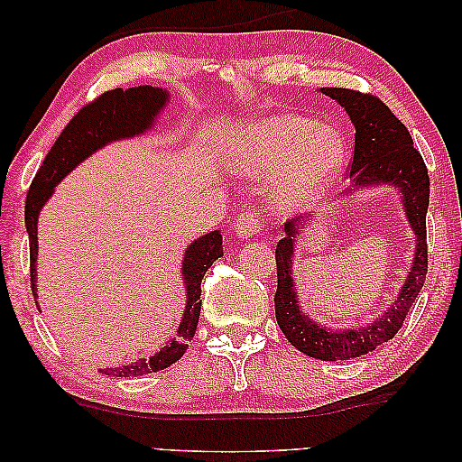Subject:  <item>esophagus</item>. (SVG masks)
Wrapping results in <instances>:
<instances>
[{"mask_svg": "<svg viewBox=\"0 0 462 462\" xmlns=\"http://www.w3.org/2000/svg\"><path fill=\"white\" fill-rule=\"evenodd\" d=\"M261 229H263L261 214L254 212V210L242 212L236 218V225H233V231H236V236L242 237V239L254 236V233H258Z\"/></svg>", "mask_w": 462, "mask_h": 462, "instance_id": "34e87169", "label": "esophagus"}]
</instances>
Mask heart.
<instances>
[{
	"mask_svg": "<svg viewBox=\"0 0 462 462\" xmlns=\"http://www.w3.org/2000/svg\"><path fill=\"white\" fill-rule=\"evenodd\" d=\"M233 163L239 172L277 170L275 204L305 210L318 204L337 182L346 157L343 132L318 125L300 113H282L239 125L233 134Z\"/></svg>",
	"mask_w": 462,
	"mask_h": 462,
	"instance_id": "1",
	"label": "heart"
}]
</instances>
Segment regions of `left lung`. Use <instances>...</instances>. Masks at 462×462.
<instances>
[{
    "mask_svg": "<svg viewBox=\"0 0 462 462\" xmlns=\"http://www.w3.org/2000/svg\"><path fill=\"white\" fill-rule=\"evenodd\" d=\"M321 94L343 106L356 125V147L349 179L353 187L393 185L400 189L402 204L408 223L416 236L414 261L408 269V277L381 318L370 326L356 330H328L318 321L302 313L300 300L294 290L292 256L296 237L309 220H288L283 236L275 248L277 264V292L275 318L283 337L292 346L309 357L324 362H345L374 351L402 330L403 319L419 296L427 277V208H429V174L419 151L414 149L412 136L406 125L397 119L381 98L349 88H321Z\"/></svg>",
    "mask_w": 462,
    "mask_h": 462,
    "instance_id": "left-lung-1",
    "label": "left lung"
}]
</instances>
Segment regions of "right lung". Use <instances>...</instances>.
Wrapping results in <instances>:
<instances>
[{
  "mask_svg": "<svg viewBox=\"0 0 462 462\" xmlns=\"http://www.w3.org/2000/svg\"><path fill=\"white\" fill-rule=\"evenodd\" d=\"M170 100V94L162 88L138 86V88H116L100 94L90 105L81 106L75 113L71 122L65 125L60 136L56 138L52 149L48 151L46 160L37 170L33 182H31L27 193V204H24V225L29 233V256H31V290L37 299V218L43 204L54 193V187L79 166L86 157L94 151L103 149L105 144L122 138H134L143 132L151 130L157 113H160ZM223 256V236L218 231L206 233L189 244L185 250V261H182V282L187 290V307L182 319L176 330L174 338H170L166 346L153 353L149 359H136L134 364L119 365V368H105L103 374L113 376H143L149 372H160L172 365L176 359L185 356L189 343L195 337L201 311V280L206 271L212 267L217 258ZM37 305V300H35ZM40 309V305H37Z\"/></svg>",
  "mask_w": 462,
  "mask_h": 462,
  "instance_id": "right-lung-1",
  "label": "right lung"
}]
</instances>
